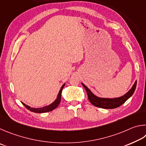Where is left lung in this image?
<instances>
[{"mask_svg": "<svg viewBox=\"0 0 146 146\" xmlns=\"http://www.w3.org/2000/svg\"><path fill=\"white\" fill-rule=\"evenodd\" d=\"M83 87L85 88L88 95V99L90 103L96 107L104 109H113L117 107L121 106L124 104L133 94L137 86V81H135L134 85H133L132 88L130 89L128 92L126 93L124 96L118 98L114 99H107V98H100L96 96L92 93V92L86 87V86L82 83Z\"/></svg>", "mask_w": 146, "mask_h": 146, "instance_id": "1", "label": "left lung"}]
</instances>
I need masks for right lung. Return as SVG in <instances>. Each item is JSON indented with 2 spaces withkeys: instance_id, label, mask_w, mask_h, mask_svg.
Instances as JSON below:
<instances>
[{
  "instance_id": "right-lung-1",
  "label": "right lung",
  "mask_w": 146,
  "mask_h": 146,
  "mask_svg": "<svg viewBox=\"0 0 146 146\" xmlns=\"http://www.w3.org/2000/svg\"><path fill=\"white\" fill-rule=\"evenodd\" d=\"M65 84H63L61 86V88L60 89V92H59L58 93V95L57 98H56V100L54 101V102H53L52 104H50V105L47 106H45L43 107V108H31L30 106L26 105V104H25L24 103H23V105L25 106V108L31 111H33V112H35V113H45V112H48V111H50L53 110H54L56 108H57L58 106L59 105V104H60V101H61V92H62L63 88L64 87V86H65Z\"/></svg>"
}]
</instances>
